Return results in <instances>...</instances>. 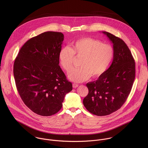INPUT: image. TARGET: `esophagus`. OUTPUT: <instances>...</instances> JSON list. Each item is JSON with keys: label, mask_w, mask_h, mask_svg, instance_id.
Returning a JSON list of instances; mask_svg holds the SVG:
<instances>
[{"label": "esophagus", "mask_w": 148, "mask_h": 148, "mask_svg": "<svg viewBox=\"0 0 148 148\" xmlns=\"http://www.w3.org/2000/svg\"><path fill=\"white\" fill-rule=\"evenodd\" d=\"M72 86H73V88H76L77 87H78L79 85L77 84H76V83H73V84H72Z\"/></svg>", "instance_id": "34e87169"}]
</instances>
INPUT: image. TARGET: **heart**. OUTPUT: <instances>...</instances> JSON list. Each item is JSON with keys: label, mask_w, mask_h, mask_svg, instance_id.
<instances>
[{"label": "heart", "mask_w": 148, "mask_h": 148, "mask_svg": "<svg viewBox=\"0 0 148 148\" xmlns=\"http://www.w3.org/2000/svg\"><path fill=\"white\" fill-rule=\"evenodd\" d=\"M75 56L83 58L80 68L74 69L68 74V79L74 82L80 83L101 76L108 69L113 56V47L104 44L99 40L91 38H84L73 42L71 48L65 46L59 52V60L62 67L66 72L73 68Z\"/></svg>", "instance_id": "1"}]
</instances>
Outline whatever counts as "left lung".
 <instances>
[{"label":"left lung","instance_id":"obj_1","mask_svg":"<svg viewBox=\"0 0 148 148\" xmlns=\"http://www.w3.org/2000/svg\"><path fill=\"white\" fill-rule=\"evenodd\" d=\"M102 33L113 44V61L101 76L86 84L89 92L83 100L86 109L99 116L109 115L122 106L135 79V62L125 42L108 32Z\"/></svg>","mask_w":148,"mask_h":148}]
</instances>
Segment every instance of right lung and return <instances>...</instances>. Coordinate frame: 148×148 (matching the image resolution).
Here are the masks:
<instances>
[{"label": "right lung", "instance_id": "1", "mask_svg": "<svg viewBox=\"0 0 148 148\" xmlns=\"http://www.w3.org/2000/svg\"><path fill=\"white\" fill-rule=\"evenodd\" d=\"M63 40L62 32L42 33L23 45L14 62V75L21 99L40 116L58 112L66 94L72 90L59 66Z\"/></svg>", "mask_w": 148, "mask_h": 148}]
</instances>
